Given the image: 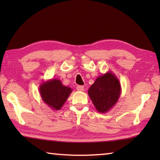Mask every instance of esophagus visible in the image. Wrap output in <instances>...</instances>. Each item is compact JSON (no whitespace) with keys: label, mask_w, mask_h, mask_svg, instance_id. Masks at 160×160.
I'll list each match as a JSON object with an SVG mask.
<instances>
[{"label":"esophagus","mask_w":160,"mask_h":160,"mask_svg":"<svg viewBox=\"0 0 160 160\" xmlns=\"http://www.w3.org/2000/svg\"><path fill=\"white\" fill-rule=\"evenodd\" d=\"M84 87L83 86H78L77 87H76V89L78 90V91H84Z\"/></svg>","instance_id":"obj_1"}]
</instances>
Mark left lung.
I'll return each mask as SVG.
<instances>
[{
  "label": "left lung",
  "instance_id": "obj_1",
  "mask_svg": "<svg viewBox=\"0 0 160 160\" xmlns=\"http://www.w3.org/2000/svg\"><path fill=\"white\" fill-rule=\"evenodd\" d=\"M122 92L120 80L111 71L101 75L88 90V94L99 113H105L117 103Z\"/></svg>",
  "mask_w": 160,
  "mask_h": 160
}]
</instances>
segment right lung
Instances as JSON below:
<instances>
[{"mask_svg": "<svg viewBox=\"0 0 160 160\" xmlns=\"http://www.w3.org/2000/svg\"><path fill=\"white\" fill-rule=\"evenodd\" d=\"M39 91L42 101L53 110H60L72 92L69 87L64 86L61 80L50 79L42 82Z\"/></svg>", "mask_w": 160, "mask_h": 160, "instance_id": "add662e5", "label": "right lung"}]
</instances>
